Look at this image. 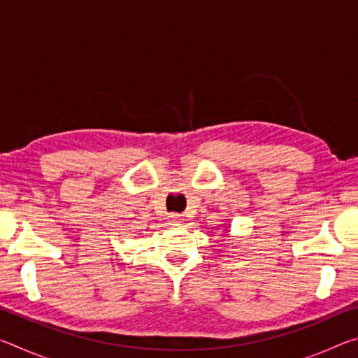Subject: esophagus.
<instances>
[{"mask_svg":"<svg viewBox=\"0 0 358 358\" xmlns=\"http://www.w3.org/2000/svg\"><path fill=\"white\" fill-rule=\"evenodd\" d=\"M169 220H171V222H173V224H180L181 217L178 215H171V217H169Z\"/></svg>","mask_w":358,"mask_h":358,"instance_id":"esophagus-1","label":"esophagus"}]
</instances>
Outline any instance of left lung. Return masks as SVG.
Instances as JSON below:
<instances>
[{
  "label": "left lung",
  "instance_id": "obj_1",
  "mask_svg": "<svg viewBox=\"0 0 358 358\" xmlns=\"http://www.w3.org/2000/svg\"><path fill=\"white\" fill-rule=\"evenodd\" d=\"M224 227H226V226H224Z\"/></svg>",
  "mask_w": 358,
  "mask_h": 358
}]
</instances>
